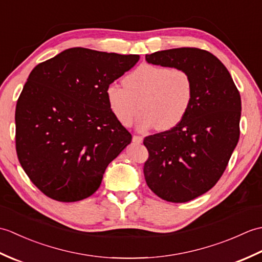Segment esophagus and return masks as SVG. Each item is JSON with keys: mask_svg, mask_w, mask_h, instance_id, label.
Segmentation results:
<instances>
[{"mask_svg": "<svg viewBox=\"0 0 262 262\" xmlns=\"http://www.w3.org/2000/svg\"><path fill=\"white\" fill-rule=\"evenodd\" d=\"M133 142L137 143V144H141L143 142V137L140 135H134L133 136Z\"/></svg>", "mask_w": 262, "mask_h": 262, "instance_id": "34e87169", "label": "esophagus"}]
</instances>
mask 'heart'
Segmentation results:
<instances>
[{
  "instance_id": "1",
  "label": "heart",
  "mask_w": 262,
  "mask_h": 262,
  "mask_svg": "<svg viewBox=\"0 0 262 262\" xmlns=\"http://www.w3.org/2000/svg\"><path fill=\"white\" fill-rule=\"evenodd\" d=\"M122 84H110L105 97L111 113L121 125L130 126L137 119L142 130L155 127L169 130L185 118L192 100V81L183 70L169 66L141 64L129 72Z\"/></svg>"
}]
</instances>
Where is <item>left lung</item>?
I'll return each mask as SVG.
<instances>
[{"label": "left lung", "instance_id": "left-lung-1", "mask_svg": "<svg viewBox=\"0 0 262 262\" xmlns=\"http://www.w3.org/2000/svg\"><path fill=\"white\" fill-rule=\"evenodd\" d=\"M155 65L183 70L192 100L179 125L144 138L148 188L166 202L186 203L213 188L240 137L241 97L223 63L199 48H173L145 56Z\"/></svg>", "mask_w": 262, "mask_h": 262}]
</instances>
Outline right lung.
I'll use <instances>...</instances> for the list:
<instances>
[{
  "instance_id": "1",
  "label": "right lung",
  "mask_w": 262,
  "mask_h": 262,
  "mask_svg": "<svg viewBox=\"0 0 262 262\" xmlns=\"http://www.w3.org/2000/svg\"><path fill=\"white\" fill-rule=\"evenodd\" d=\"M138 55L74 47L38 64L15 108V148L31 182L47 197H90L132 135L111 113L105 90Z\"/></svg>"
}]
</instances>
